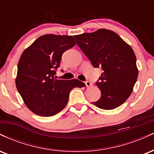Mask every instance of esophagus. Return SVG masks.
<instances>
[{
	"instance_id": "obj_1",
	"label": "esophagus",
	"mask_w": 154,
	"mask_h": 154,
	"mask_svg": "<svg viewBox=\"0 0 154 154\" xmlns=\"http://www.w3.org/2000/svg\"><path fill=\"white\" fill-rule=\"evenodd\" d=\"M85 85H86V87L88 88V87H91V86L92 85V84H91V82H89V81H86Z\"/></svg>"
}]
</instances>
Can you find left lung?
<instances>
[{
  "label": "left lung",
  "mask_w": 154,
  "mask_h": 154,
  "mask_svg": "<svg viewBox=\"0 0 154 154\" xmlns=\"http://www.w3.org/2000/svg\"><path fill=\"white\" fill-rule=\"evenodd\" d=\"M75 38L93 66L103 71L96 82L101 96L93 103L105 110L119 107L131 95L138 76L136 56L131 46L116 32L106 29L75 35Z\"/></svg>",
  "instance_id": "1"
}]
</instances>
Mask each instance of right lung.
<instances>
[{
    "mask_svg": "<svg viewBox=\"0 0 154 154\" xmlns=\"http://www.w3.org/2000/svg\"><path fill=\"white\" fill-rule=\"evenodd\" d=\"M69 35L47 34L39 37L22 53L18 63L16 86L26 107L37 115L51 116L66 106L70 91L85 86L77 79H57L63 53L74 47Z\"/></svg>",
    "mask_w": 154,
    "mask_h": 154,
    "instance_id": "right-lung-1",
    "label": "right lung"
}]
</instances>
